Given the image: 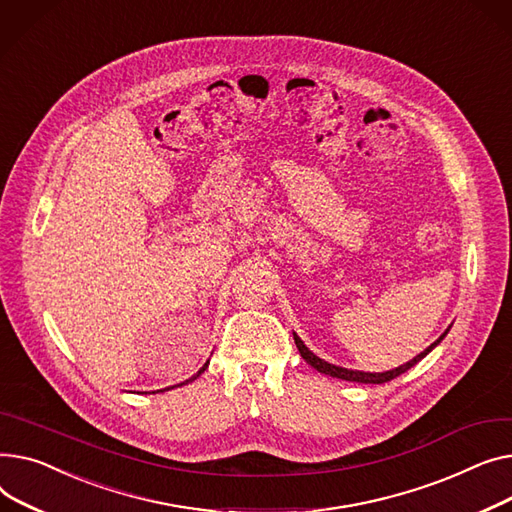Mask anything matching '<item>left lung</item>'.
<instances>
[{"label":"left lung","mask_w":512,"mask_h":512,"mask_svg":"<svg viewBox=\"0 0 512 512\" xmlns=\"http://www.w3.org/2000/svg\"><path fill=\"white\" fill-rule=\"evenodd\" d=\"M450 330V326L444 330V333L428 347V349H424L422 353L419 355H415L411 362H407V364H403V366H399V368H395V370H388V372H359V370H347V368H341V366H335V364H328V362H324V359H320L318 355H314L306 345H304V341L299 339L295 333H293V339H295V345H297V349H299V353H302V357L306 359V362L314 368V370H318L320 374H326V376H333V378H341V380H349V382H362V384H384V382H388V380H393V378H397V376H401V374H405L409 368H413L417 362H422V359L446 337V333Z\"/></svg>","instance_id":"left-lung-1"}]
</instances>
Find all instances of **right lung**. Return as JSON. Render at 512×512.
<instances>
[{
    "label": "right lung",
    "mask_w": 512,
    "mask_h": 512,
    "mask_svg": "<svg viewBox=\"0 0 512 512\" xmlns=\"http://www.w3.org/2000/svg\"><path fill=\"white\" fill-rule=\"evenodd\" d=\"M206 368H208V362H206V364H204V366H202V368H200V370H198V374H194V376H192V378H188V380H186V382H182V384H188V382H192V380H196V378H198V376H200V374H202V372H204V370H206ZM182 384H177V386H182ZM171 388H173V386H171Z\"/></svg>",
    "instance_id": "add662e5"
}]
</instances>
